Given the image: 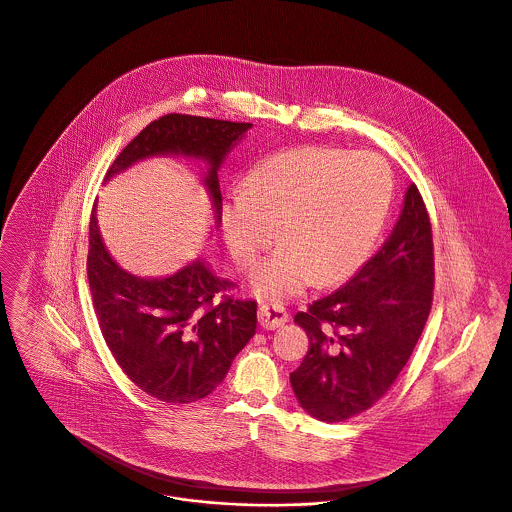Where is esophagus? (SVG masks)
<instances>
[{
    "label": "esophagus",
    "instance_id": "obj_1",
    "mask_svg": "<svg viewBox=\"0 0 512 512\" xmlns=\"http://www.w3.org/2000/svg\"><path fill=\"white\" fill-rule=\"evenodd\" d=\"M257 317H259V325L263 329H278V327H282L288 321V314L284 312V308L269 306V304H263L259 308Z\"/></svg>",
    "mask_w": 512,
    "mask_h": 512
}]
</instances>
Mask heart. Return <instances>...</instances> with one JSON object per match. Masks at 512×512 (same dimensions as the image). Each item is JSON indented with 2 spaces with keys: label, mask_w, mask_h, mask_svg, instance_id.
<instances>
[{
  "label": "heart",
  "mask_w": 512,
  "mask_h": 512,
  "mask_svg": "<svg viewBox=\"0 0 512 512\" xmlns=\"http://www.w3.org/2000/svg\"><path fill=\"white\" fill-rule=\"evenodd\" d=\"M392 171L376 154L298 148L259 161L243 191L222 204V234L239 271L282 245L251 280L255 296L280 302L312 282L329 286L354 273L380 234L392 202Z\"/></svg>",
  "instance_id": "heart-1"
}]
</instances>
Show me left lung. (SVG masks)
I'll return each mask as SVG.
<instances>
[{
    "instance_id": "8db88e82",
    "label": "left lung",
    "mask_w": 512,
    "mask_h": 512,
    "mask_svg": "<svg viewBox=\"0 0 512 512\" xmlns=\"http://www.w3.org/2000/svg\"><path fill=\"white\" fill-rule=\"evenodd\" d=\"M433 288L431 220L419 189L409 185L380 251L343 288L294 315L310 339L290 374L302 409L339 423L388 394L425 329Z\"/></svg>"
}]
</instances>
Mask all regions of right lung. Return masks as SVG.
I'll return each instance as SVG.
<instances>
[{"mask_svg": "<svg viewBox=\"0 0 512 512\" xmlns=\"http://www.w3.org/2000/svg\"><path fill=\"white\" fill-rule=\"evenodd\" d=\"M251 126L165 115L118 154L105 181L152 156L202 159L208 163L204 187L220 224L218 169ZM87 278L101 333L118 366L142 392L169 405L195 403L212 394L255 335L257 302L228 296L234 284L214 275L202 259L165 278L126 273L103 243L95 206L89 218Z\"/></svg>", "mask_w": 512, "mask_h": 512, "instance_id": "add662e5", "label": "right lung"}]
</instances>
